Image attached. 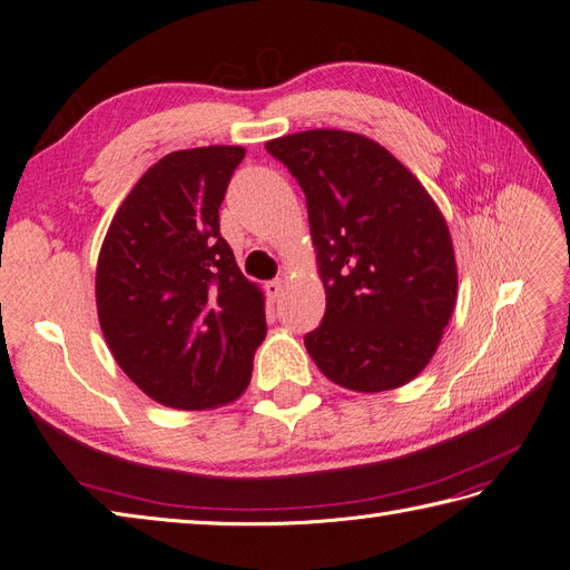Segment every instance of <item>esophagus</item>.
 Wrapping results in <instances>:
<instances>
[{"instance_id":"1","label":"esophagus","mask_w":570,"mask_h":570,"mask_svg":"<svg viewBox=\"0 0 570 570\" xmlns=\"http://www.w3.org/2000/svg\"><path fill=\"white\" fill-rule=\"evenodd\" d=\"M283 289H285V281H271V283H266V295L273 302L283 297Z\"/></svg>"}]
</instances>
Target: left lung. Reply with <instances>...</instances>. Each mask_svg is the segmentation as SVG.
I'll use <instances>...</instances> for the list:
<instances>
[{
  "instance_id": "left-lung-1",
  "label": "left lung",
  "mask_w": 570,
  "mask_h": 570,
  "mask_svg": "<svg viewBox=\"0 0 570 570\" xmlns=\"http://www.w3.org/2000/svg\"><path fill=\"white\" fill-rule=\"evenodd\" d=\"M306 197L325 314L304 335L321 373L354 392L413 381L456 304V262L438 204L364 135L304 130L266 142Z\"/></svg>"
}]
</instances>
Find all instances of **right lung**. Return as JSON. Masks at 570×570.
I'll return each mask as SVG.
<instances>
[{"label":"right lung","mask_w":570,"mask_h":570,"mask_svg":"<svg viewBox=\"0 0 570 570\" xmlns=\"http://www.w3.org/2000/svg\"><path fill=\"white\" fill-rule=\"evenodd\" d=\"M243 147L170 151L116 212L97 314L116 364L154 402L212 409L245 392L266 337L264 295L237 268L218 209Z\"/></svg>","instance_id":"add662e5"}]
</instances>
